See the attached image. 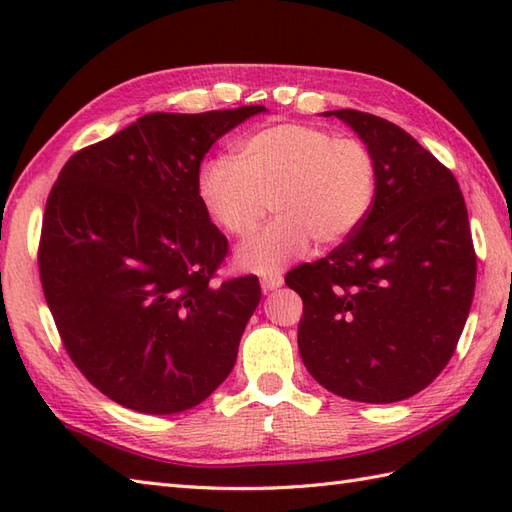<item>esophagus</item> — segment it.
I'll list each match as a JSON object with an SVG mask.
<instances>
[{"mask_svg":"<svg viewBox=\"0 0 512 512\" xmlns=\"http://www.w3.org/2000/svg\"><path fill=\"white\" fill-rule=\"evenodd\" d=\"M259 284H262L264 292H270V290H277V288L284 286V277H281V275H268V277H262V281H259Z\"/></svg>","mask_w":512,"mask_h":512,"instance_id":"obj_1","label":"esophagus"}]
</instances>
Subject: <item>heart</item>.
I'll return each instance as SVG.
<instances>
[{
    "mask_svg": "<svg viewBox=\"0 0 512 512\" xmlns=\"http://www.w3.org/2000/svg\"><path fill=\"white\" fill-rule=\"evenodd\" d=\"M200 198L211 220L244 237L268 202L277 217L239 246L237 264L275 275L310 242L339 244L367 217L376 195V162L356 138L284 123L259 129L239 145V160L217 156L200 173Z\"/></svg>",
    "mask_w": 512,
    "mask_h": 512,
    "instance_id": "b5f03b06",
    "label": "heart"
}]
</instances>
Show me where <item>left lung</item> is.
I'll return each instance as SVG.
<instances>
[{
  "label": "left lung",
  "instance_id": "1",
  "mask_svg": "<svg viewBox=\"0 0 512 512\" xmlns=\"http://www.w3.org/2000/svg\"><path fill=\"white\" fill-rule=\"evenodd\" d=\"M372 151L374 204L328 257L286 284L303 299L299 352L312 378L358 402L405 400L455 352L475 292V250L460 184L405 129L336 110Z\"/></svg>",
  "mask_w": 512,
  "mask_h": 512
}]
</instances>
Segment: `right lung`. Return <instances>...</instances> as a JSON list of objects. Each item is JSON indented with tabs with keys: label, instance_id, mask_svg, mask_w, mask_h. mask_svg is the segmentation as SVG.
<instances>
[{
	"label": "right lung",
	"instance_id": "1",
	"mask_svg": "<svg viewBox=\"0 0 512 512\" xmlns=\"http://www.w3.org/2000/svg\"><path fill=\"white\" fill-rule=\"evenodd\" d=\"M266 107L154 112L65 162L39 244L43 295L74 365L118 405L167 416L231 374L257 277L211 284L228 253L200 162Z\"/></svg>",
	"mask_w": 512,
	"mask_h": 512
}]
</instances>
